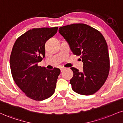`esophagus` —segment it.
Instances as JSON below:
<instances>
[{
	"instance_id": "esophagus-1",
	"label": "esophagus",
	"mask_w": 123,
	"mask_h": 123,
	"mask_svg": "<svg viewBox=\"0 0 123 123\" xmlns=\"http://www.w3.org/2000/svg\"><path fill=\"white\" fill-rule=\"evenodd\" d=\"M64 69H65V68H64V67L60 68V71H61V72H62V71H63V70H64Z\"/></svg>"
}]
</instances>
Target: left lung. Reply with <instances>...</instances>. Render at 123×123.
Returning <instances> with one entry per match:
<instances>
[{"instance_id": "1", "label": "left lung", "mask_w": 123, "mask_h": 123, "mask_svg": "<svg viewBox=\"0 0 123 123\" xmlns=\"http://www.w3.org/2000/svg\"><path fill=\"white\" fill-rule=\"evenodd\" d=\"M59 32L83 63L81 72L71 68L74 72L70 80L72 89L80 95L95 93L103 86L110 71L108 45L104 36L92 27L80 23L60 27Z\"/></svg>"}]
</instances>
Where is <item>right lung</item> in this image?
I'll use <instances>...</instances> for the list:
<instances>
[{
  "label": "right lung",
  "mask_w": 123,
  "mask_h": 123,
  "mask_svg": "<svg viewBox=\"0 0 123 123\" xmlns=\"http://www.w3.org/2000/svg\"><path fill=\"white\" fill-rule=\"evenodd\" d=\"M57 27L33 28L18 38L10 59L12 76L28 98L42 101L54 94L60 70L37 66L45 56V44L57 32Z\"/></svg>",
  "instance_id": "1"
}]
</instances>
